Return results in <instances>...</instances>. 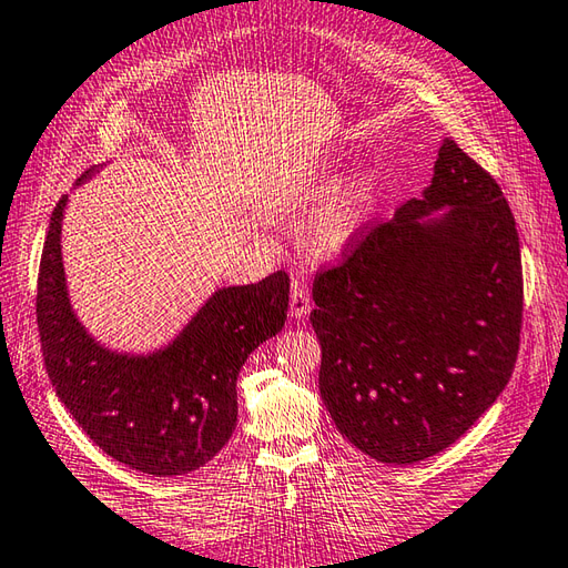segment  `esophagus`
I'll return each instance as SVG.
<instances>
[{
	"label": "esophagus",
	"mask_w": 568,
	"mask_h": 568,
	"mask_svg": "<svg viewBox=\"0 0 568 568\" xmlns=\"http://www.w3.org/2000/svg\"><path fill=\"white\" fill-rule=\"evenodd\" d=\"M310 313V293L303 283L293 285L291 291V315L293 317H305Z\"/></svg>",
	"instance_id": "1"
}]
</instances>
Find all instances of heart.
<instances>
[{"label":"heart","mask_w":568,"mask_h":568,"mask_svg":"<svg viewBox=\"0 0 568 568\" xmlns=\"http://www.w3.org/2000/svg\"><path fill=\"white\" fill-rule=\"evenodd\" d=\"M329 189H332V182L322 176L320 182H313L300 192L297 202L303 206L315 204L329 192ZM359 202H362V194L349 192V196H344L337 206H332L327 214L320 219V224L315 226V233H313V243L320 253H339L344 246H347L354 229L359 224Z\"/></svg>","instance_id":"b5f03b06"}]
</instances>
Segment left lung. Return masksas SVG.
Returning <instances> with one entry per match:
<instances>
[{
  "label": "left lung",
  "instance_id": "1",
  "mask_svg": "<svg viewBox=\"0 0 568 568\" xmlns=\"http://www.w3.org/2000/svg\"><path fill=\"white\" fill-rule=\"evenodd\" d=\"M313 300L320 394L342 436L392 465L446 450L503 394L519 352L525 283L503 189L446 140L424 196L354 233Z\"/></svg>",
  "mask_w": 568,
  "mask_h": 568
}]
</instances>
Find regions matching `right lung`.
I'll return each mask as SVG.
<instances>
[{"label":"right lung","mask_w":568,"mask_h":568,"mask_svg":"<svg viewBox=\"0 0 568 568\" xmlns=\"http://www.w3.org/2000/svg\"><path fill=\"white\" fill-rule=\"evenodd\" d=\"M61 196L43 241L37 325L63 406L95 446L140 473L172 477L206 465L236 430V379L248 354L285 325L291 277L224 287L170 347L108 352L75 320L61 263Z\"/></svg>","instance_id":"obj_1"}]
</instances>
